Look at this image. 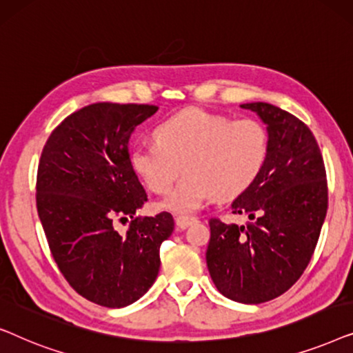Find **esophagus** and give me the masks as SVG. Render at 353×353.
<instances>
[{
    "label": "esophagus",
    "instance_id": "obj_1",
    "mask_svg": "<svg viewBox=\"0 0 353 353\" xmlns=\"http://www.w3.org/2000/svg\"><path fill=\"white\" fill-rule=\"evenodd\" d=\"M175 221H176V226H178V228L185 230L186 226H190V225H192V223H196L197 219H196V216H186V215H180V216H176Z\"/></svg>",
    "mask_w": 353,
    "mask_h": 353
}]
</instances>
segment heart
<instances>
[{
    "mask_svg": "<svg viewBox=\"0 0 353 353\" xmlns=\"http://www.w3.org/2000/svg\"><path fill=\"white\" fill-rule=\"evenodd\" d=\"M156 143L132 148L130 161L149 190L168 194L162 207L180 215L201 209L216 196L231 199L248 191L262 173L270 138L259 120L188 108L154 128Z\"/></svg>",
    "mask_w": 353,
    "mask_h": 353,
    "instance_id": "obj_1",
    "label": "heart"
}]
</instances>
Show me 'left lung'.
<instances>
[{
    "instance_id": "left-lung-1",
    "label": "left lung",
    "mask_w": 353,
    "mask_h": 353,
    "mask_svg": "<svg viewBox=\"0 0 353 353\" xmlns=\"http://www.w3.org/2000/svg\"><path fill=\"white\" fill-rule=\"evenodd\" d=\"M267 123L270 149L254 185L234 199L231 214L250 223L209 220L207 267L225 297L262 303L302 276L327 210V180L315 137L302 120L268 103H249Z\"/></svg>"
}]
</instances>
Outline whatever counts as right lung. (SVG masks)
Segmentation results:
<instances>
[{"instance_id":"obj_1","label":"right lung","mask_w":353,"mask_h":353,"mask_svg":"<svg viewBox=\"0 0 353 353\" xmlns=\"http://www.w3.org/2000/svg\"><path fill=\"white\" fill-rule=\"evenodd\" d=\"M157 109L85 105L52 130L38 163L37 210L52 259L65 281L98 305L122 308L148 292L175 226L168 212L137 216L148 194L130 161V138Z\"/></svg>"}]
</instances>
